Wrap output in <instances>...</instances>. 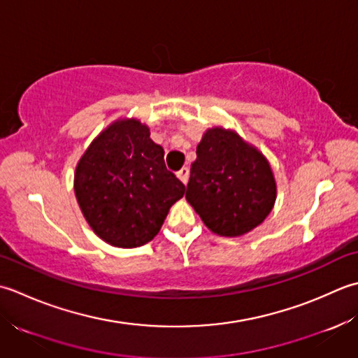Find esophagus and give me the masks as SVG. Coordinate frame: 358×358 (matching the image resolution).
Here are the masks:
<instances>
[{"instance_id": "obj_1", "label": "esophagus", "mask_w": 358, "mask_h": 358, "mask_svg": "<svg viewBox=\"0 0 358 358\" xmlns=\"http://www.w3.org/2000/svg\"><path fill=\"white\" fill-rule=\"evenodd\" d=\"M178 178L180 179L182 184H185V185H187L188 178H189V170L187 169V166H184V169H182L180 171H178Z\"/></svg>"}]
</instances>
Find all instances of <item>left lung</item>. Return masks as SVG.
Wrapping results in <instances>:
<instances>
[{"mask_svg": "<svg viewBox=\"0 0 358 358\" xmlns=\"http://www.w3.org/2000/svg\"><path fill=\"white\" fill-rule=\"evenodd\" d=\"M185 198L220 236H241L266 220L276 199L271 164L231 129L206 131L196 148Z\"/></svg>", "mask_w": 358, "mask_h": 358, "instance_id": "left-lung-1", "label": "left lung"}]
</instances>
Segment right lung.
<instances>
[{
  "label": "right lung",
  "instance_id": "add662e5",
  "mask_svg": "<svg viewBox=\"0 0 358 358\" xmlns=\"http://www.w3.org/2000/svg\"><path fill=\"white\" fill-rule=\"evenodd\" d=\"M74 192L87 224L105 243L133 249L155 238L185 185L166 170L164 148L137 119H119L80 157Z\"/></svg>",
  "mask_w": 358,
  "mask_h": 358
}]
</instances>
